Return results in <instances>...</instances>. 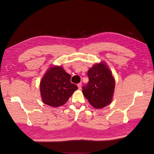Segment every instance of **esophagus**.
<instances>
[{
	"label": "esophagus",
	"instance_id": "1",
	"mask_svg": "<svg viewBox=\"0 0 154 154\" xmlns=\"http://www.w3.org/2000/svg\"><path fill=\"white\" fill-rule=\"evenodd\" d=\"M77 85H78V87L79 89H81V88H82V83H78V84Z\"/></svg>",
	"mask_w": 154,
	"mask_h": 154
}]
</instances>
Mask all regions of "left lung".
I'll use <instances>...</instances> for the list:
<instances>
[{"label":"left lung","mask_w":154,"mask_h":154,"mask_svg":"<svg viewBox=\"0 0 154 154\" xmlns=\"http://www.w3.org/2000/svg\"><path fill=\"white\" fill-rule=\"evenodd\" d=\"M89 79L82 87V92L90 104L96 109H102L111 103L115 88V80L104 62L93 66L88 70Z\"/></svg>","instance_id":"left-lung-1"}]
</instances>
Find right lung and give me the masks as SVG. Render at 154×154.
I'll use <instances>...</instances> for the list:
<instances>
[{
	"label": "right lung",
	"mask_w": 154,
	"mask_h": 154,
	"mask_svg": "<svg viewBox=\"0 0 154 154\" xmlns=\"http://www.w3.org/2000/svg\"><path fill=\"white\" fill-rule=\"evenodd\" d=\"M71 76L62 66L49 69L40 81L42 100L46 105L57 107L66 103L73 92L78 89L71 82Z\"/></svg>",
	"instance_id": "add662e5"
}]
</instances>
